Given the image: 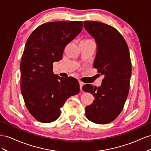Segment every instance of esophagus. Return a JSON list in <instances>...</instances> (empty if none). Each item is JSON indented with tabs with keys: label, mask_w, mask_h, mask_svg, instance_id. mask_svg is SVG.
Masks as SVG:
<instances>
[{
	"label": "esophagus",
	"mask_w": 151,
	"mask_h": 151,
	"mask_svg": "<svg viewBox=\"0 0 151 151\" xmlns=\"http://www.w3.org/2000/svg\"><path fill=\"white\" fill-rule=\"evenodd\" d=\"M79 83H80V90H82V87H83V82H81V81H79Z\"/></svg>",
	"instance_id": "esophagus-1"
}]
</instances>
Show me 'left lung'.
Returning a JSON list of instances; mask_svg holds the SVG:
<instances>
[{
	"label": "left lung",
	"instance_id": "obj_1",
	"mask_svg": "<svg viewBox=\"0 0 151 151\" xmlns=\"http://www.w3.org/2000/svg\"><path fill=\"white\" fill-rule=\"evenodd\" d=\"M83 25L97 45L93 67L104 76L100 87L86 84L82 88L95 97L92 104L85 107V115L92 122L107 124L117 118L128 97L130 52L125 40L114 27L97 21H85Z\"/></svg>",
	"mask_w": 151,
	"mask_h": 151
}]
</instances>
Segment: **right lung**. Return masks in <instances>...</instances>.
<instances>
[{"instance_id": "obj_1", "label": "right lung", "mask_w": 151, "mask_h": 151, "mask_svg": "<svg viewBox=\"0 0 151 151\" xmlns=\"http://www.w3.org/2000/svg\"><path fill=\"white\" fill-rule=\"evenodd\" d=\"M82 28L80 21L46 23L26 43L20 64L21 91L30 114L42 123L56 120L66 101L80 92L76 78L54 74L53 63L63 59L65 47Z\"/></svg>"}]
</instances>
